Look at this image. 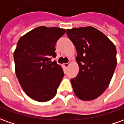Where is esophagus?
Masks as SVG:
<instances>
[{
    "label": "esophagus",
    "instance_id": "obj_1",
    "mask_svg": "<svg viewBox=\"0 0 124 124\" xmlns=\"http://www.w3.org/2000/svg\"><path fill=\"white\" fill-rule=\"evenodd\" d=\"M70 63H64L63 66L65 67V68H67V67L70 66Z\"/></svg>",
    "mask_w": 124,
    "mask_h": 124
}]
</instances>
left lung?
<instances>
[{
  "label": "left lung",
  "instance_id": "obj_1",
  "mask_svg": "<svg viewBox=\"0 0 124 124\" xmlns=\"http://www.w3.org/2000/svg\"><path fill=\"white\" fill-rule=\"evenodd\" d=\"M66 33L78 54L79 72L71 79L73 92L82 101L95 99L111 80L117 65L116 46L103 33L91 26L67 29Z\"/></svg>",
  "mask_w": 124,
  "mask_h": 124
}]
</instances>
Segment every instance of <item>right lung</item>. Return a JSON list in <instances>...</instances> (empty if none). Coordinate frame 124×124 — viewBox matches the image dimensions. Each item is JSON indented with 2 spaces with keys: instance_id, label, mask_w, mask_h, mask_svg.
Masks as SVG:
<instances>
[{
  "instance_id": "obj_1",
  "label": "right lung",
  "mask_w": 124,
  "mask_h": 124,
  "mask_svg": "<svg viewBox=\"0 0 124 124\" xmlns=\"http://www.w3.org/2000/svg\"><path fill=\"white\" fill-rule=\"evenodd\" d=\"M65 29L40 26L21 36L13 54L15 73L25 94L38 102H46L57 94L63 70L52 57L55 44Z\"/></svg>"
}]
</instances>
